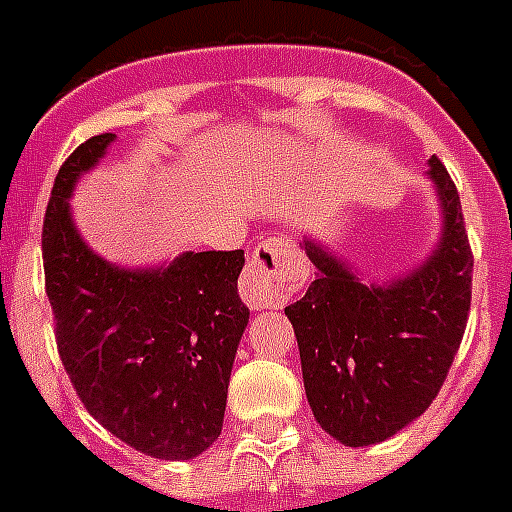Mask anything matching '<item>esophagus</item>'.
<instances>
[{
    "mask_svg": "<svg viewBox=\"0 0 512 512\" xmlns=\"http://www.w3.org/2000/svg\"><path fill=\"white\" fill-rule=\"evenodd\" d=\"M300 273L292 257L290 244L284 239L260 241L241 273L239 292L252 308L284 306L298 292Z\"/></svg>",
    "mask_w": 512,
    "mask_h": 512,
    "instance_id": "34e87169",
    "label": "esophagus"
}]
</instances>
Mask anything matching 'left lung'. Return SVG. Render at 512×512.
<instances>
[{"instance_id": "left-lung-1", "label": "left lung", "mask_w": 512, "mask_h": 512, "mask_svg": "<svg viewBox=\"0 0 512 512\" xmlns=\"http://www.w3.org/2000/svg\"><path fill=\"white\" fill-rule=\"evenodd\" d=\"M429 179L443 204V239L427 263L397 282L368 287L306 241L317 279L284 308L298 338L308 405L343 446L381 443L419 419L462 343L473 252L454 179L435 155Z\"/></svg>"}]
</instances>
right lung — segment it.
Wrapping results in <instances>:
<instances>
[{"mask_svg": "<svg viewBox=\"0 0 512 512\" xmlns=\"http://www.w3.org/2000/svg\"><path fill=\"white\" fill-rule=\"evenodd\" d=\"M115 134L64 161L42 222L45 292L56 343L85 411L155 459H193L222 432L233 357L249 322L239 298L244 249L185 252L126 271L85 247L66 198Z\"/></svg>", "mask_w": 512, "mask_h": 512, "instance_id": "1", "label": "right lung"}]
</instances>
